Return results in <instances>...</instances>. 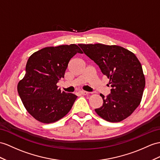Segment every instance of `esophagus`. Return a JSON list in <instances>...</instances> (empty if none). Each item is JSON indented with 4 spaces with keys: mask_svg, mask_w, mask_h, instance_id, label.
Segmentation results:
<instances>
[{
    "mask_svg": "<svg viewBox=\"0 0 160 160\" xmlns=\"http://www.w3.org/2000/svg\"><path fill=\"white\" fill-rule=\"evenodd\" d=\"M79 93H81V95H87L88 93V92H85V91H79Z\"/></svg>",
    "mask_w": 160,
    "mask_h": 160,
    "instance_id": "34e87169",
    "label": "esophagus"
}]
</instances>
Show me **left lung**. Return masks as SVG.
<instances>
[{
    "instance_id": "obj_1",
    "label": "left lung",
    "mask_w": 160,
    "mask_h": 160,
    "mask_svg": "<svg viewBox=\"0 0 160 160\" xmlns=\"http://www.w3.org/2000/svg\"><path fill=\"white\" fill-rule=\"evenodd\" d=\"M79 46L109 79L111 93L106 98L100 93L103 104L96 108V112L109 122L126 119L141 103L145 86L141 62L134 53L120 46L101 43Z\"/></svg>"
}]
</instances>
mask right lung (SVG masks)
Here are the masks:
<instances>
[{"label": "right lung", "mask_w": 160, "mask_h": 160, "mask_svg": "<svg viewBox=\"0 0 160 160\" xmlns=\"http://www.w3.org/2000/svg\"><path fill=\"white\" fill-rule=\"evenodd\" d=\"M77 53L83 52L77 45H64L41 49L28 58L18 92L27 111L38 122H56L71 109L77 96L61 92L56 84Z\"/></svg>", "instance_id": "add662e5"}]
</instances>
